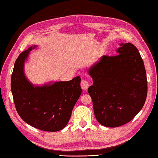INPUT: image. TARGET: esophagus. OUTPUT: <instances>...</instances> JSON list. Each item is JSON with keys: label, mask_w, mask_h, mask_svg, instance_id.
<instances>
[{"label": "esophagus", "mask_w": 158, "mask_h": 158, "mask_svg": "<svg viewBox=\"0 0 158 158\" xmlns=\"http://www.w3.org/2000/svg\"><path fill=\"white\" fill-rule=\"evenodd\" d=\"M81 87L83 90H86L89 87V83L86 80H82L81 82Z\"/></svg>", "instance_id": "obj_1"}]
</instances>
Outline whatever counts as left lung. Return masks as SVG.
Wrapping results in <instances>:
<instances>
[{
    "label": "left lung",
    "instance_id": "1",
    "mask_svg": "<svg viewBox=\"0 0 158 158\" xmlns=\"http://www.w3.org/2000/svg\"><path fill=\"white\" fill-rule=\"evenodd\" d=\"M115 56H103L88 74L93 85L88 89L97 121L105 127L130 122L145 102L147 81L143 60L132 43H121Z\"/></svg>",
    "mask_w": 158,
    "mask_h": 158
}]
</instances>
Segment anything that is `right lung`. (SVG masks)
Wrapping results in <instances>:
<instances>
[{
  "label": "right lung",
  "mask_w": 158,
  "mask_h": 158,
  "mask_svg": "<svg viewBox=\"0 0 158 158\" xmlns=\"http://www.w3.org/2000/svg\"><path fill=\"white\" fill-rule=\"evenodd\" d=\"M36 48L31 46L22 52L15 62L11 79L13 100L17 112L26 123L41 130L57 132L66 127L81 96V78L77 76L69 81L33 85L25 75L24 63Z\"/></svg>",
  "instance_id": "1"
}]
</instances>
